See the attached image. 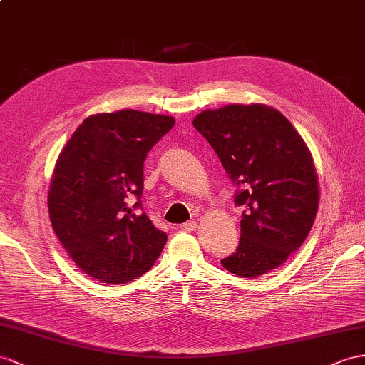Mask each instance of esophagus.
<instances>
[{
    "mask_svg": "<svg viewBox=\"0 0 365 365\" xmlns=\"http://www.w3.org/2000/svg\"><path fill=\"white\" fill-rule=\"evenodd\" d=\"M182 230H183V231H188V232H192V231L197 230V222H195V220H190V222H186V223H183Z\"/></svg>",
    "mask_w": 365,
    "mask_h": 365,
    "instance_id": "34e87169",
    "label": "esophagus"
}]
</instances>
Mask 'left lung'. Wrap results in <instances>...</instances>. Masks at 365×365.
Here are the masks:
<instances>
[{"mask_svg": "<svg viewBox=\"0 0 365 365\" xmlns=\"http://www.w3.org/2000/svg\"><path fill=\"white\" fill-rule=\"evenodd\" d=\"M192 125L216 151L244 208L239 247L220 264L242 277L273 272L304 244L319 207L305 142L277 109L259 103L203 110Z\"/></svg>", "mask_w": 365, "mask_h": 365, "instance_id": "8db88e82", "label": "left lung"}]
</instances>
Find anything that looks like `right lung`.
I'll list each match as a JSON object with an SVG mask.
<instances>
[{
  "mask_svg": "<svg viewBox=\"0 0 365 365\" xmlns=\"http://www.w3.org/2000/svg\"><path fill=\"white\" fill-rule=\"evenodd\" d=\"M174 121L134 109L105 112L88 117L63 148L49 186V217L83 273L126 284L160 256L166 232L135 210H142L145 158Z\"/></svg>",
  "mask_w": 365,
  "mask_h": 365,
  "instance_id": "1",
  "label": "right lung"
}]
</instances>
